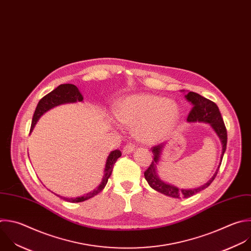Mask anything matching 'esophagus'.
<instances>
[{"mask_svg":"<svg viewBox=\"0 0 251 251\" xmlns=\"http://www.w3.org/2000/svg\"><path fill=\"white\" fill-rule=\"evenodd\" d=\"M134 151V145L132 143H127L123 148V153H130Z\"/></svg>","mask_w":251,"mask_h":251,"instance_id":"34e87169","label":"esophagus"}]
</instances>
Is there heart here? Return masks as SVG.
<instances>
[{"label": "heart", "mask_w": 251, "mask_h": 251, "mask_svg": "<svg viewBox=\"0 0 251 251\" xmlns=\"http://www.w3.org/2000/svg\"><path fill=\"white\" fill-rule=\"evenodd\" d=\"M177 104L155 96H131L119 101L115 119L123 125L136 126V135L145 143H154L168 134L177 123Z\"/></svg>", "instance_id": "b5f03b06"}]
</instances>
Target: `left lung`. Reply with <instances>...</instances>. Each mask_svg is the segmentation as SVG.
Segmentation results:
<instances>
[{
  "label": "left lung",
  "instance_id": "1",
  "mask_svg": "<svg viewBox=\"0 0 251 251\" xmlns=\"http://www.w3.org/2000/svg\"><path fill=\"white\" fill-rule=\"evenodd\" d=\"M185 98L192 104V108L187 117V121L188 122H205V123L210 124L211 127L213 128V130L216 132V134L218 135V137L221 140L222 154H221V161H220V164L218 166L216 173L214 174L212 178L207 183H205L204 185L199 186L197 188H193V189H180L173 184H169V183L162 181L157 176L156 165L158 164L161 151L164 148L165 144H159L157 146L152 147L151 151L153 154V159L151 160V163L150 164L149 169L144 174L145 178L148 181L149 185L152 189H154L155 191H157L161 194H164L166 196H170L173 198H189V197L197 194L198 192L204 190L213 182V180L217 176V174H218L219 169L221 166V162H222L224 153L226 151V142H227L226 129L224 120L222 118V115L220 113V110H219L217 104L215 102L207 100L206 98H204L196 93H193V92H189L185 96Z\"/></svg>",
  "mask_w": 251,
  "mask_h": 251
}]
</instances>
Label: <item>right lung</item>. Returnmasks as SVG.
Wrapping results in <instances>:
<instances>
[{
	"instance_id": "add662e5",
	"label": "right lung",
	"mask_w": 251,
	"mask_h": 251,
	"mask_svg": "<svg viewBox=\"0 0 251 251\" xmlns=\"http://www.w3.org/2000/svg\"><path fill=\"white\" fill-rule=\"evenodd\" d=\"M83 98L80 94V92L78 91V89L75 86L72 85V83H64V85H60L59 87H57L55 90H53L51 93H49L48 95H46L45 97H43L34 111L33 117H32V122H31V127H30V132L33 130L35 124L37 123V121L39 120V118L48 110H50L51 108L58 106L60 104H64V103H72V102H76V101H82ZM121 156V151L119 150H115L112 151L109 155L107 156L106 162H105V168H104V175L102 177V180L100 182V184L94 189L93 191H91L90 193L82 195L79 197H75V198H67V197H61L62 199L71 202V203H78V202H82L86 201L88 199L93 198L94 196L98 195L100 191L103 190V188L105 187L108 178L111 176L113 166L116 162V160Z\"/></svg>"
}]
</instances>
